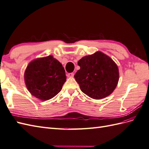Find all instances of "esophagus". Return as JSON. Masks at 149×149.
Listing matches in <instances>:
<instances>
[{
    "mask_svg": "<svg viewBox=\"0 0 149 149\" xmlns=\"http://www.w3.org/2000/svg\"><path fill=\"white\" fill-rule=\"evenodd\" d=\"M67 76H68V78H73V76H74V73H68Z\"/></svg>",
    "mask_w": 149,
    "mask_h": 149,
    "instance_id": "esophagus-1",
    "label": "esophagus"
}]
</instances>
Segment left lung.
Returning a JSON list of instances; mask_svg holds the SVG:
<instances>
[{
  "instance_id": "left-lung-1",
  "label": "left lung",
  "mask_w": 149,
  "mask_h": 149,
  "mask_svg": "<svg viewBox=\"0 0 149 149\" xmlns=\"http://www.w3.org/2000/svg\"><path fill=\"white\" fill-rule=\"evenodd\" d=\"M78 65L80 69L74 77L84 94L100 100L113 92L119 81V70L110 57L97 52L84 56Z\"/></svg>"
}]
</instances>
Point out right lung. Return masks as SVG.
I'll return each instance as SVG.
<instances>
[{
    "label": "right lung",
    "mask_w": 149,
    "mask_h": 149,
    "mask_svg": "<svg viewBox=\"0 0 149 149\" xmlns=\"http://www.w3.org/2000/svg\"><path fill=\"white\" fill-rule=\"evenodd\" d=\"M66 79L64 68L52 56L32 61L25 72L26 88L33 96L42 101L55 96Z\"/></svg>",
    "instance_id": "right-lung-1"
}]
</instances>
